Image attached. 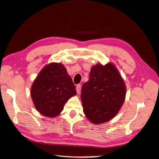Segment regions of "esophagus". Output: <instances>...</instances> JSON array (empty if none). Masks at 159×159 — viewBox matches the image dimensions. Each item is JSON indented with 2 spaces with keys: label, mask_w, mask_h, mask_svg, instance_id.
Listing matches in <instances>:
<instances>
[{
  "label": "esophagus",
  "mask_w": 159,
  "mask_h": 159,
  "mask_svg": "<svg viewBox=\"0 0 159 159\" xmlns=\"http://www.w3.org/2000/svg\"><path fill=\"white\" fill-rule=\"evenodd\" d=\"M81 84H78L76 86V91L78 94H80L81 93Z\"/></svg>",
  "instance_id": "34e87169"
}]
</instances>
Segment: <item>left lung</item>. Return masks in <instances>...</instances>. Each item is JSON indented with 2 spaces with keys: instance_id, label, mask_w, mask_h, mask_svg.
<instances>
[{
  "instance_id": "left-lung-1",
  "label": "left lung",
  "mask_w": 159,
  "mask_h": 159,
  "mask_svg": "<svg viewBox=\"0 0 159 159\" xmlns=\"http://www.w3.org/2000/svg\"><path fill=\"white\" fill-rule=\"evenodd\" d=\"M125 95V85L115 65L96 64L81 88L84 113L94 124L107 122L118 113Z\"/></svg>"
}]
</instances>
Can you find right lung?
<instances>
[{
  "label": "right lung",
  "mask_w": 159,
  "mask_h": 159,
  "mask_svg": "<svg viewBox=\"0 0 159 159\" xmlns=\"http://www.w3.org/2000/svg\"><path fill=\"white\" fill-rule=\"evenodd\" d=\"M30 93L38 111L44 116L54 117L62 111L68 100L76 95V91L64 66L51 63L38 74Z\"/></svg>",
  "instance_id": "right-lung-1"
}]
</instances>
